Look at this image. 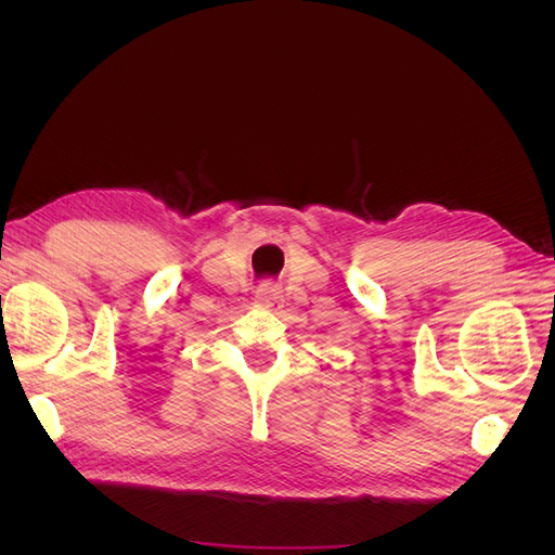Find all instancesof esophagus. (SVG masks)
<instances>
[{
  "mask_svg": "<svg viewBox=\"0 0 555 555\" xmlns=\"http://www.w3.org/2000/svg\"><path fill=\"white\" fill-rule=\"evenodd\" d=\"M257 306L263 310H278L282 306V294L275 284H271V282L261 284L257 292Z\"/></svg>",
  "mask_w": 555,
  "mask_h": 555,
  "instance_id": "esophagus-1",
  "label": "esophagus"
}]
</instances>
